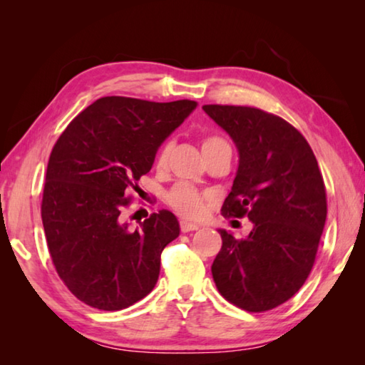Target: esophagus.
<instances>
[{
  "label": "esophagus",
  "mask_w": 365,
  "mask_h": 365,
  "mask_svg": "<svg viewBox=\"0 0 365 365\" xmlns=\"http://www.w3.org/2000/svg\"><path fill=\"white\" fill-rule=\"evenodd\" d=\"M197 228H200V227H197L196 224H191V222H187V220H180V230H182L183 233L197 230Z\"/></svg>",
  "instance_id": "34e87169"
}]
</instances>
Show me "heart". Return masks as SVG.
Here are the masks:
<instances>
[{
	"label": "heart",
	"instance_id": "b5f03b06",
	"mask_svg": "<svg viewBox=\"0 0 365 365\" xmlns=\"http://www.w3.org/2000/svg\"><path fill=\"white\" fill-rule=\"evenodd\" d=\"M220 140L222 138L219 137H206L202 140V148H206ZM169 154H170V145L164 143L159 148L156 159H154V165H156V169H165V165L169 163ZM168 201L170 207L174 209L175 212L183 215V217L197 219L202 214V211H205L206 196L188 183H178L169 191Z\"/></svg>",
	"mask_w": 365,
	"mask_h": 365
}]
</instances>
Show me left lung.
I'll return each mask as SVG.
<instances>
[{
    "instance_id": "1",
    "label": "left lung",
    "mask_w": 365,
    "mask_h": 365,
    "mask_svg": "<svg viewBox=\"0 0 365 365\" xmlns=\"http://www.w3.org/2000/svg\"><path fill=\"white\" fill-rule=\"evenodd\" d=\"M202 109L240 153L222 215L255 224L242 240L219 230L222 248L212 279L233 306L270 311L299 292L316 262L327 219L322 172L306 138L282 117L250 106L205 104Z\"/></svg>"
}]
</instances>
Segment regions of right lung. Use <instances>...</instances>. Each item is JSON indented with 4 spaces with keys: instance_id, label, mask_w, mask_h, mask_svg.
I'll use <instances>...</instances> for the list:
<instances>
[{
    "instance_id": "obj_1",
    "label": "right lung",
    "mask_w": 365,
    "mask_h": 365,
    "mask_svg": "<svg viewBox=\"0 0 365 365\" xmlns=\"http://www.w3.org/2000/svg\"><path fill=\"white\" fill-rule=\"evenodd\" d=\"M196 108L104 96L83 109L49 154L41 220L59 279L101 311L135 304L156 285L160 252L180 233L170 211L130 230L123 211L158 148Z\"/></svg>"
}]
</instances>
